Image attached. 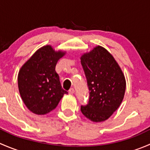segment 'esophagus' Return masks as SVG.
Instances as JSON below:
<instances>
[{"label":"esophagus","instance_id":"obj_1","mask_svg":"<svg viewBox=\"0 0 150 150\" xmlns=\"http://www.w3.org/2000/svg\"><path fill=\"white\" fill-rule=\"evenodd\" d=\"M74 92H75V90H74V88H70L69 90V93H70V94H72V93H74Z\"/></svg>","mask_w":150,"mask_h":150}]
</instances>
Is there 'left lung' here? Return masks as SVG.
Segmentation results:
<instances>
[{"mask_svg":"<svg viewBox=\"0 0 150 150\" xmlns=\"http://www.w3.org/2000/svg\"><path fill=\"white\" fill-rule=\"evenodd\" d=\"M81 62L90 91L88 103L81 106V110L91 121H104L122 103L125 75L113 56L101 46L82 54Z\"/></svg>","mask_w":150,"mask_h":150,"instance_id":"obj_1","label":"left lung"}]
</instances>
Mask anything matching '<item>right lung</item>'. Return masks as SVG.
<instances>
[{"label":"right lung","mask_w":150,"mask_h":150,"mask_svg":"<svg viewBox=\"0 0 150 150\" xmlns=\"http://www.w3.org/2000/svg\"><path fill=\"white\" fill-rule=\"evenodd\" d=\"M66 51H55L51 45L38 49L22 66L18 73L21 98L30 112L42 115L57 107L64 94L55 70L57 62Z\"/></svg>","instance_id":"right-lung-1"}]
</instances>
